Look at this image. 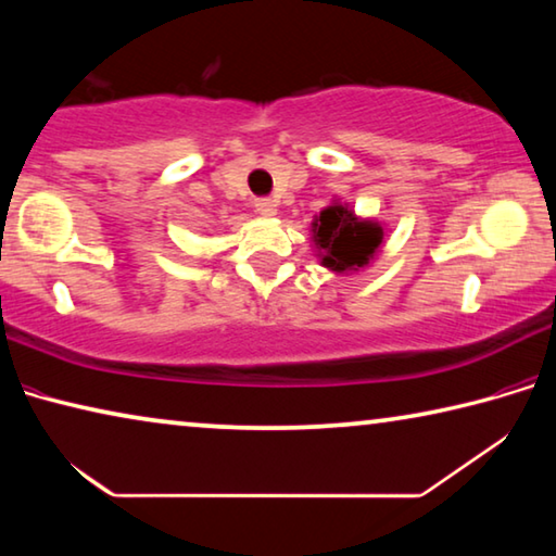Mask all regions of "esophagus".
<instances>
[{"label": "esophagus", "mask_w": 556, "mask_h": 556, "mask_svg": "<svg viewBox=\"0 0 556 556\" xmlns=\"http://www.w3.org/2000/svg\"><path fill=\"white\" fill-rule=\"evenodd\" d=\"M255 211L262 215V218H275V215H277V201L257 199L255 201Z\"/></svg>", "instance_id": "obj_1"}]
</instances>
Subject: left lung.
<instances>
[{
    "label": "left lung",
    "instance_id": "1",
    "mask_svg": "<svg viewBox=\"0 0 556 556\" xmlns=\"http://www.w3.org/2000/svg\"><path fill=\"white\" fill-rule=\"evenodd\" d=\"M312 242L318 265L333 275H353L378 257L384 228L378 220L355 215L348 203L333 201L314 218Z\"/></svg>",
    "mask_w": 556,
    "mask_h": 556
}]
</instances>
